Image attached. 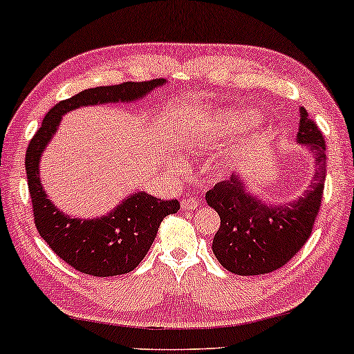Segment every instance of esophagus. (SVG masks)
<instances>
[{
	"instance_id": "obj_1",
	"label": "esophagus",
	"mask_w": 354,
	"mask_h": 354,
	"mask_svg": "<svg viewBox=\"0 0 354 354\" xmlns=\"http://www.w3.org/2000/svg\"><path fill=\"white\" fill-rule=\"evenodd\" d=\"M200 205V195H189L182 198V208L184 210H195Z\"/></svg>"
}]
</instances>
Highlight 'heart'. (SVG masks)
Instances as JSON below:
<instances>
[{"mask_svg":"<svg viewBox=\"0 0 354 354\" xmlns=\"http://www.w3.org/2000/svg\"><path fill=\"white\" fill-rule=\"evenodd\" d=\"M257 121L256 113L243 110V111H234V113H225V115L218 116L215 121H208L207 128L203 129V138L207 141H212L213 138H216L218 134L228 131L231 128H236V126H252Z\"/></svg>","mask_w":354,"mask_h":354,"instance_id":"1","label":"heart"}]
</instances>
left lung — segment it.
<instances>
[{"label":"left lung","instance_id":"left-lung-1","mask_svg":"<svg viewBox=\"0 0 354 354\" xmlns=\"http://www.w3.org/2000/svg\"><path fill=\"white\" fill-rule=\"evenodd\" d=\"M297 141L308 146L317 172L307 194L289 205L268 207L244 190L236 176L225 178L205 198L220 215L213 238L218 263L238 276H259L286 266L310 238L325 189V138L315 121L300 108Z\"/></svg>","mask_w":354,"mask_h":354}]
</instances>
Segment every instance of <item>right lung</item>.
I'll list each match as a JSON object with an SVG mask.
<instances>
[{"label":"right lung","mask_w":354,"mask_h":354,"mask_svg":"<svg viewBox=\"0 0 354 354\" xmlns=\"http://www.w3.org/2000/svg\"><path fill=\"white\" fill-rule=\"evenodd\" d=\"M162 84L164 78H157L80 91L57 103L44 116L41 128L30 139L26 151V174L34 225L50 250L78 272L110 277L136 269L154 243L160 221L177 213L180 203L178 200H159L141 192L131 195L115 212L98 220H77L64 215L47 198L39 180V159L44 147L57 131L64 113L88 104L131 102Z\"/></svg>","instance_id":"1"}]
</instances>
